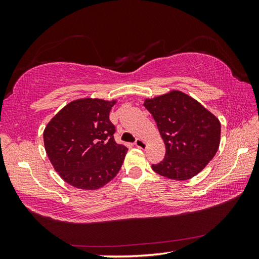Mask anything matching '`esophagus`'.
<instances>
[{
    "label": "esophagus",
    "mask_w": 259,
    "mask_h": 259,
    "mask_svg": "<svg viewBox=\"0 0 259 259\" xmlns=\"http://www.w3.org/2000/svg\"><path fill=\"white\" fill-rule=\"evenodd\" d=\"M135 145L137 148H139V149H146L147 148V142L142 139H137V141L135 142Z\"/></svg>",
    "instance_id": "obj_1"
}]
</instances>
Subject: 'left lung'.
<instances>
[{
	"instance_id": "left-lung-1",
	"label": "left lung",
	"mask_w": 259,
	"mask_h": 259,
	"mask_svg": "<svg viewBox=\"0 0 259 259\" xmlns=\"http://www.w3.org/2000/svg\"><path fill=\"white\" fill-rule=\"evenodd\" d=\"M145 108L155 119L166 146L163 160L151 168L172 180H187L199 174L211 160L221 144V121L179 90L147 98Z\"/></svg>"
}]
</instances>
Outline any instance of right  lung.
Wrapping results in <instances>:
<instances>
[{
  "mask_svg": "<svg viewBox=\"0 0 259 259\" xmlns=\"http://www.w3.org/2000/svg\"><path fill=\"white\" fill-rule=\"evenodd\" d=\"M117 102L76 99L46 125L47 155L65 183L78 189L97 190L119 172L128 148L113 139L115 129L109 113Z\"/></svg>",
  "mask_w": 259,
  "mask_h": 259,
  "instance_id": "right-lung-1",
  "label": "right lung"
}]
</instances>
